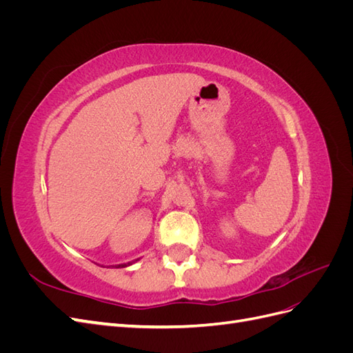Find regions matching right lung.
Returning a JSON list of instances; mask_svg holds the SVG:
<instances>
[{
	"instance_id": "1",
	"label": "right lung",
	"mask_w": 353,
	"mask_h": 353,
	"mask_svg": "<svg viewBox=\"0 0 353 353\" xmlns=\"http://www.w3.org/2000/svg\"><path fill=\"white\" fill-rule=\"evenodd\" d=\"M137 261H140V259H135V261H131V262H128V263H119V265H110V266H114V268H126V266H130V265H132L134 262H137Z\"/></svg>"
}]
</instances>
